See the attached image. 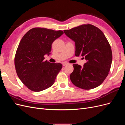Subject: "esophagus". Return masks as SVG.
<instances>
[{"label": "esophagus", "mask_w": 125, "mask_h": 125, "mask_svg": "<svg viewBox=\"0 0 125 125\" xmlns=\"http://www.w3.org/2000/svg\"><path fill=\"white\" fill-rule=\"evenodd\" d=\"M68 64H69L68 63L66 62H64L62 63V65H63V66H66V65H68Z\"/></svg>", "instance_id": "34e87169"}]
</instances>
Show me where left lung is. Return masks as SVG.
<instances>
[{
	"label": "left lung",
	"mask_w": 125,
	"mask_h": 125,
	"mask_svg": "<svg viewBox=\"0 0 125 125\" xmlns=\"http://www.w3.org/2000/svg\"><path fill=\"white\" fill-rule=\"evenodd\" d=\"M63 32L75 42V55L83 56L86 60L83 67L73 65L74 69L70 75L72 83L84 90L99 86L108 75L112 62L111 47L104 33L90 24Z\"/></svg>",
	"instance_id": "8db88e82"
}]
</instances>
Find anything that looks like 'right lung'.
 <instances>
[{"label": "right lung", "instance_id": "right-lung-1", "mask_svg": "<svg viewBox=\"0 0 125 125\" xmlns=\"http://www.w3.org/2000/svg\"><path fill=\"white\" fill-rule=\"evenodd\" d=\"M63 34L62 30L34 28L22 38L15 55L14 65L18 77L30 90L40 92L54 83L62 65L44 61V55L50 54L52 43Z\"/></svg>", "mask_w": 125, "mask_h": 125}]
</instances>
